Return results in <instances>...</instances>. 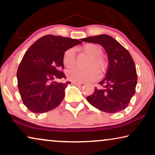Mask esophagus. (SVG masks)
Wrapping results in <instances>:
<instances>
[{"label": "esophagus", "instance_id": "esophagus-1", "mask_svg": "<svg viewBox=\"0 0 155 155\" xmlns=\"http://www.w3.org/2000/svg\"><path fill=\"white\" fill-rule=\"evenodd\" d=\"M72 84L74 85H75V86H81V85L83 84L82 83H78V82H72Z\"/></svg>", "mask_w": 155, "mask_h": 155}]
</instances>
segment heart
Returning <instances> with one entry per match:
<instances>
[{
	"mask_svg": "<svg viewBox=\"0 0 155 155\" xmlns=\"http://www.w3.org/2000/svg\"><path fill=\"white\" fill-rule=\"evenodd\" d=\"M82 51L91 57L87 65L88 69H73L67 72V78L71 81L78 83L91 82L95 81L100 73L105 70L107 63L102 56V49L99 45L88 43L82 47ZM76 62V51L74 48H69L64 52L63 55V63L67 68L74 66ZM97 70L96 71V69Z\"/></svg>",
	"mask_w": 155,
	"mask_h": 155,
	"instance_id": "obj_1",
	"label": "heart"
}]
</instances>
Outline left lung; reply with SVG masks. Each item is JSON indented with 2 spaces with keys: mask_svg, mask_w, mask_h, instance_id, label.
Listing matches in <instances>:
<instances>
[{
  "mask_svg": "<svg viewBox=\"0 0 155 155\" xmlns=\"http://www.w3.org/2000/svg\"><path fill=\"white\" fill-rule=\"evenodd\" d=\"M84 42L101 45L107 54L109 64L105 77L95 87L94 93L86 97L91 105L107 113H116L127 107L136 93V65L129 52L107 34L82 38Z\"/></svg>",
  "mask_w": 155,
  "mask_h": 155,
  "instance_id": "8db88e82",
  "label": "left lung"
}]
</instances>
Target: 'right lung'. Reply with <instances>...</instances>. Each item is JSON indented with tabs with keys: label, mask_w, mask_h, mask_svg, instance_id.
I'll list each match as a JSON object with an SVG mask.
<instances>
[{
	"label": "right lung",
	"mask_w": 155,
	"mask_h": 155,
	"mask_svg": "<svg viewBox=\"0 0 155 155\" xmlns=\"http://www.w3.org/2000/svg\"><path fill=\"white\" fill-rule=\"evenodd\" d=\"M82 41V39H81ZM81 41L67 37L46 35L27 50L17 72V86L23 103L31 112L44 113L56 108L64 97L70 81L65 78L63 64L64 52Z\"/></svg>",
	"instance_id": "add662e5"
}]
</instances>
